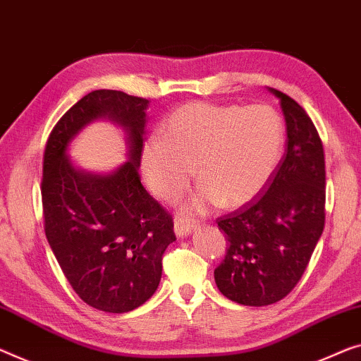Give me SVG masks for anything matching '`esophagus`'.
I'll use <instances>...</instances> for the list:
<instances>
[{
	"mask_svg": "<svg viewBox=\"0 0 361 361\" xmlns=\"http://www.w3.org/2000/svg\"><path fill=\"white\" fill-rule=\"evenodd\" d=\"M196 227V222H190V220L178 219L175 222V233L178 236H186L192 232V228Z\"/></svg>",
	"mask_w": 361,
	"mask_h": 361,
	"instance_id": "1",
	"label": "esophagus"
}]
</instances>
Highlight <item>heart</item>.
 Segmentation results:
<instances>
[{
  "label": "heart",
  "instance_id": "heart-1",
  "mask_svg": "<svg viewBox=\"0 0 361 361\" xmlns=\"http://www.w3.org/2000/svg\"><path fill=\"white\" fill-rule=\"evenodd\" d=\"M285 123L269 105L192 102L176 109L160 136L141 149L142 178L165 202L183 196L195 178L202 183L190 201L195 212L241 207L261 195L281 164Z\"/></svg>",
  "mask_w": 361,
  "mask_h": 361
}]
</instances>
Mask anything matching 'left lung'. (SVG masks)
Masks as SVG:
<instances>
[{
  "label": "left lung",
  "mask_w": 361,
  "mask_h": 361,
  "mask_svg": "<svg viewBox=\"0 0 361 361\" xmlns=\"http://www.w3.org/2000/svg\"><path fill=\"white\" fill-rule=\"evenodd\" d=\"M281 100L287 150L262 196L217 219L227 255L214 279L224 297L266 306L287 297L303 276L324 230V149L306 111L292 97Z\"/></svg>",
  "instance_id": "8db88e82"
}]
</instances>
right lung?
<instances>
[{
  "label": "right lung",
  "instance_id": "1",
  "mask_svg": "<svg viewBox=\"0 0 361 361\" xmlns=\"http://www.w3.org/2000/svg\"><path fill=\"white\" fill-rule=\"evenodd\" d=\"M147 99L94 90L53 128L43 155L45 235L64 277L79 298L105 313H126L152 297L162 256L173 243V219L139 176ZM104 117L123 128L128 160L110 174L78 169L67 147L82 129Z\"/></svg>",
  "mask_w": 361,
  "mask_h": 361
}]
</instances>
